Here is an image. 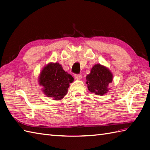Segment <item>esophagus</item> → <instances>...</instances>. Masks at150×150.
<instances>
[{"instance_id":"obj_1","label":"esophagus","mask_w":150,"mask_h":150,"mask_svg":"<svg viewBox=\"0 0 150 150\" xmlns=\"http://www.w3.org/2000/svg\"><path fill=\"white\" fill-rule=\"evenodd\" d=\"M75 79H77V80H79V79H81L82 78V75L81 74H75Z\"/></svg>"}]
</instances>
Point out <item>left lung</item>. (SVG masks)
<instances>
[{
  "instance_id": "1",
  "label": "left lung",
  "mask_w": 150,
  "mask_h": 150,
  "mask_svg": "<svg viewBox=\"0 0 150 150\" xmlns=\"http://www.w3.org/2000/svg\"><path fill=\"white\" fill-rule=\"evenodd\" d=\"M113 80V75L108 68L99 64L92 68L91 72L86 76V84L91 93L103 95L108 91V84Z\"/></svg>"
}]
</instances>
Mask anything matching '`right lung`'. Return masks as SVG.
Wrapping results in <instances>:
<instances>
[{"label": "right lung", "instance_id": "obj_1", "mask_svg": "<svg viewBox=\"0 0 150 150\" xmlns=\"http://www.w3.org/2000/svg\"><path fill=\"white\" fill-rule=\"evenodd\" d=\"M73 81L72 76L66 72L59 63H50L44 67L39 77V84L44 87V94L53 100L62 99Z\"/></svg>", "mask_w": 150, "mask_h": 150}]
</instances>
